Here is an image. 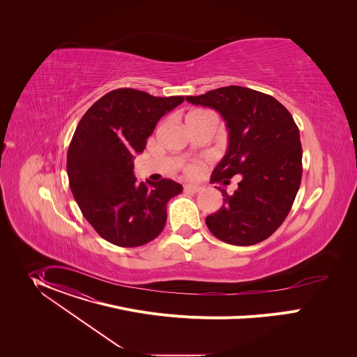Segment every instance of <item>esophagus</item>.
Instances as JSON below:
<instances>
[{"label":"esophagus","instance_id":"obj_1","mask_svg":"<svg viewBox=\"0 0 357 357\" xmlns=\"http://www.w3.org/2000/svg\"><path fill=\"white\" fill-rule=\"evenodd\" d=\"M184 190H185V191H188V192L197 194V192H199L202 188H201V187H198V185H194V184H185V185H184Z\"/></svg>","mask_w":357,"mask_h":357}]
</instances>
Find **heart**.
Wrapping results in <instances>:
<instances>
[{"mask_svg":"<svg viewBox=\"0 0 357 357\" xmlns=\"http://www.w3.org/2000/svg\"><path fill=\"white\" fill-rule=\"evenodd\" d=\"M204 114H210V112H207V111H201V109H198V111H192V112H190L188 118L198 116V115H204ZM198 169H199V166H198L197 163L188 165V166H187V173H188V174H195V173L198 172Z\"/></svg>","mask_w":357,"mask_h":357,"instance_id":"b5f03b06","label":"heart"}]
</instances>
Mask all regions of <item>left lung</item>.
Here are the masks:
<instances>
[{
    "label": "left lung",
    "mask_w": 357,
    "mask_h": 357,
    "mask_svg": "<svg viewBox=\"0 0 357 357\" xmlns=\"http://www.w3.org/2000/svg\"><path fill=\"white\" fill-rule=\"evenodd\" d=\"M187 102L214 108L227 122L228 150L210 181L229 183L241 174L238 190L206 217L220 241L252 246L269 238L284 221L303 177L300 130L287 108L275 98L243 86H224Z\"/></svg>",
    "instance_id": "obj_1"
}]
</instances>
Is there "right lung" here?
Instances as JSON below:
<instances>
[{"mask_svg":"<svg viewBox=\"0 0 357 357\" xmlns=\"http://www.w3.org/2000/svg\"><path fill=\"white\" fill-rule=\"evenodd\" d=\"M184 102L122 88L104 95L81 118L67 153L70 188L84 217L107 242L137 248L166 224V204L183 191L167 178L137 183L133 158L158 121Z\"/></svg>","mask_w":357,"mask_h":357,"instance_id":"add662e5","label":"right lung"}]
</instances>
